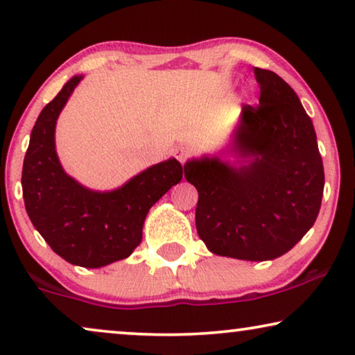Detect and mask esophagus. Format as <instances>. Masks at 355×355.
Wrapping results in <instances>:
<instances>
[{
	"label": "esophagus",
	"mask_w": 355,
	"mask_h": 355,
	"mask_svg": "<svg viewBox=\"0 0 355 355\" xmlns=\"http://www.w3.org/2000/svg\"><path fill=\"white\" fill-rule=\"evenodd\" d=\"M189 155H191V150H189V147L179 145V147L174 148V157H176L181 163H186V159L189 158Z\"/></svg>",
	"instance_id": "obj_1"
}]
</instances>
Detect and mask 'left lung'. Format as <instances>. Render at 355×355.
Wrapping results in <instances>:
<instances>
[{
  "mask_svg": "<svg viewBox=\"0 0 355 355\" xmlns=\"http://www.w3.org/2000/svg\"><path fill=\"white\" fill-rule=\"evenodd\" d=\"M259 106H242L220 152L187 159L196 226L215 255L247 261L289 252L317 220L324 173L312 119L273 71L255 67Z\"/></svg>",
  "mask_w": 355,
  "mask_h": 355,
  "instance_id": "8db88e82",
  "label": "left lung"
}]
</instances>
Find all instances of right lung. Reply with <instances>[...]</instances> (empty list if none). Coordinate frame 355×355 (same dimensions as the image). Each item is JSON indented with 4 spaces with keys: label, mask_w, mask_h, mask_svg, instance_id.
<instances>
[{
    "label": "right lung",
    "mask_w": 355,
    "mask_h": 355,
    "mask_svg": "<svg viewBox=\"0 0 355 355\" xmlns=\"http://www.w3.org/2000/svg\"><path fill=\"white\" fill-rule=\"evenodd\" d=\"M82 79L71 77L38 114L24 158L22 193L32 225L53 252L72 265L101 268L135 250L148 210L181 182L182 164L168 158L113 191H94L69 176L58 158L55 132Z\"/></svg>",
    "instance_id": "add662e5"
}]
</instances>
